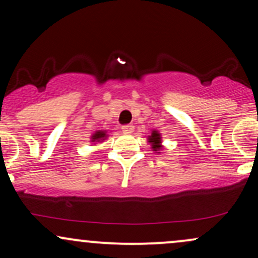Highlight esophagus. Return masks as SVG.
<instances>
[{
	"mask_svg": "<svg viewBox=\"0 0 258 258\" xmlns=\"http://www.w3.org/2000/svg\"><path fill=\"white\" fill-rule=\"evenodd\" d=\"M122 131L125 133H132L135 131V126L133 125H127V126H123L122 127Z\"/></svg>",
	"mask_w": 258,
	"mask_h": 258,
	"instance_id": "1",
	"label": "esophagus"
}]
</instances>
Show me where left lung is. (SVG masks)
I'll return each instance as SVG.
<instances>
[{
	"label": "left lung",
	"instance_id": "1",
	"mask_svg": "<svg viewBox=\"0 0 258 258\" xmlns=\"http://www.w3.org/2000/svg\"><path fill=\"white\" fill-rule=\"evenodd\" d=\"M149 142L151 143V147L155 151L160 150L161 149V137H160V133L157 131H153L151 136L149 137Z\"/></svg>",
	"mask_w": 258,
	"mask_h": 258
}]
</instances>
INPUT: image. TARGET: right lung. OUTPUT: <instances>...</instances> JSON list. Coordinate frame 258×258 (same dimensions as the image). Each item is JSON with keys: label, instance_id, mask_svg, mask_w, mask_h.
I'll list each match as a JSON object with an SVG mask.
<instances>
[{"label": "right lung", "instance_id": "right-lung-1", "mask_svg": "<svg viewBox=\"0 0 258 258\" xmlns=\"http://www.w3.org/2000/svg\"><path fill=\"white\" fill-rule=\"evenodd\" d=\"M104 137H105V132L97 131L94 136H92L91 142H99V141H102V139H104Z\"/></svg>", "mask_w": 258, "mask_h": 258}]
</instances>
